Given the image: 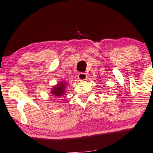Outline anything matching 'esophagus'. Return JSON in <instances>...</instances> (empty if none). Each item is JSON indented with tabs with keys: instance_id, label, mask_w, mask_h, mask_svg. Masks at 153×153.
<instances>
[{
	"instance_id": "34e87169",
	"label": "esophagus",
	"mask_w": 153,
	"mask_h": 153,
	"mask_svg": "<svg viewBox=\"0 0 153 153\" xmlns=\"http://www.w3.org/2000/svg\"><path fill=\"white\" fill-rule=\"evenodd\" d=\"M86 78H87V75H86V73H84V72H80L78 75V78L80 81H84V80L86 79Z\"/></svg>"
}]
</instances>
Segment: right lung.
<instances>
[{
	"instance_id": "obj_1",
	"label": "right lung",
	"mask_w": 153,
	"mask_h": 153,
	"mask_svg": "<svg viewBox=\"0 0 153 153\" xmlns=\"http://www.w3.org/2000/svg\"><path fill=\"white\" fill-rule=\"evenodd\" d=\"M67 84L65 81H61L57 85H55L52 88L51 91V94L56 97H61L65 95V89L67 87Z\"/></svg>"
}]
</instances>
